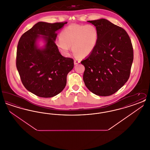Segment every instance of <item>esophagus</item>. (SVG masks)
<instances>
[{"label": "esophagus", "mask_w": 150, "mask_h": 150, "mask_svg": "<svg viewBox=\"0 0 150 150\" xmlns=\"http://www.w3.org/2000/svg\"><path fill=\"white\" fill-rule=\"evenodd\" d=\"M80 62V61L79 59H75L74 60V64H78Z\"/></svg>", "instance_id": "34e87169"}]
</instances>
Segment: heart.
I'll return each instance as SVG.
<instances>
[{
	"label": "heart",
	"instance_id": "1",
	"mask_svg": "<svg viewBox=\"0 0 150 150\" xmlns=\"http://www.w3.org/2000/svg\"><path fill=\"white\" fill-rule=\"evenodd\" d=\"M98 40V33L92 25L71 24L65 28L57 38V47L64 54H68L71 48L80 57L89 56L94 50Z\"/></svg>",
	"mask_w": 150,
	"mask_h": 150
}]
</instances>
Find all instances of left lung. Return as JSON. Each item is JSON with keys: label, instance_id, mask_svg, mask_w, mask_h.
Segmentation results:
<instances>
[{"label": "left lung", "instance_id": "obj_1", "mask_svg": "<svg viewBox=\"0 0 150 150\" xmlns=\"http://www.w3.org/2000/svg\"><path fill=\"white\" fill-rule=\"evenodd\" d=\"M96 26L98 40L93 52L83 60V80L96 95L108 96L128 81L133 61L130 39L124 29L106 19L88 21Z\"/></svg>", "mask_w": 150, "mask_h": 150}]
</instances>
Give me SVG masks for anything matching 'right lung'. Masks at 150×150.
<instances>
[{
	"mask_svg": "<svg viewBox=\"0 0 150 150\" xmlns=\"http://www.w3.org/2000/svg\"><path fill=\"white\" fill-rule=\"evenodd\" d=\"M65 23L39 22L20 39L16 67L25 88L36 96L52 97L66 85L67 74L74 67V60L62 56L55 41L58 30ZM44 43L40 47L38 42Z\"/></svg>",
	"mask_w": 150,
	"mask_h": 150,
	"instance_id": "add662e5",
	"label": "right lung"
}]
</instances>
